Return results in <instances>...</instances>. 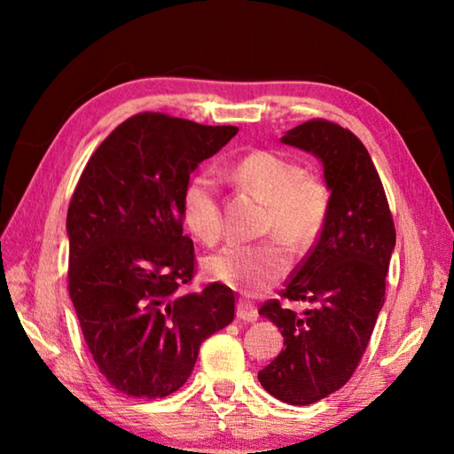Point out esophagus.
Wrapping results in <instances>:
<instances>
[{"label":"esophagus","instance_id":"esophagus-1","mask_svg":"<svg viewBox=\"0 0 454 454\" xmlns=\"http://www.w3.org/2000/svg\"><path fill=\"white\" fill-rule=\"evenodd\" d=\"M236 317L244 322H254V320H258V310H256V306L248 301H238Z\"/></svg>","mask_w":454,"mask_h":454}]
</instances>
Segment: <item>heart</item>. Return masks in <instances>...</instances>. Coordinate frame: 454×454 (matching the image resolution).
Wrapping results in <instances>:
<instances>
[{"instance_id":"1","label":"heart","mask_w":454,"mask_h":454,"mask_svg":"<svg viewBox=\"0 0 454 454\" xmlns=\"http://www.w3.org/2000/svg\"><path fill=\"white\" fill-rule=\"evenodd\" d=\"M232 180L268 206L264 234L276 236L292 250H304L317 242L328 214V192L318 180L306 176L301 164L276 152L256 150L238 158L228 168ZM188 228L204 244L222 234V206L218 178L200 172L188 182L182 198ZM290 258L280 242L254 246H226L206 258L204 272L210 280L256 294L288 272Z\"/></svg>"}]
</instances>
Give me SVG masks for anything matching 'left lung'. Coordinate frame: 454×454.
<instances>
[{
	"label": "left lung",
	"mask_w": 454,
	"mask_h": 454,
	"mask_svg": "<svg viewBox=\"0 0 454 454\" xmlns=\"http://www.w3.org/2000/svg\"><path fill=\"white\" fill-rule=\"evenodd\" d=\"M282 144L317 156L330 190L325 228L280 292L314 306L296 314L268 301L258 310L284 336L258 380L278 401L304 406L336 393L356 371L384 304L396 232L371 153L350 129L310 120Z\"/></svg>",
	"instance_id": "left-lung-1"
}]
</instances>
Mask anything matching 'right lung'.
<instances>
[{"label":"right lung","instance_id":"1","mask_svg":"<svg viewBox=\"0 0 454 454\" xmlns=\"http://www.w3.org/2000/svg\"><path fill=\"white\" fill-rule=\"evenodd\" d=\"M144 112L99 144L67 208V286L86 344L107 382L164 398L194 371L200 344L234 320L220 282L182 294L194 244L182 234L190 174L236 136Z\"/></svg>","mask_w":454,"mask_h":454}]
</instances>
